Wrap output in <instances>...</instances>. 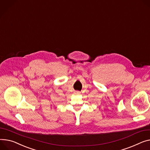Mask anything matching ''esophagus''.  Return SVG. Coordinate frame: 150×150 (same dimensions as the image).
<instances>
[{"instance_id":"obj_1","label":"esophagus","mask_w":150,"mask_h":150,"mask_svg":"<svg viewBox=\"0 0 150 150\" xmlns=\"http://www.w3.org/2000/svg\"><path fill=\"white\" fill-rule=\"evenodd\" d=\"M75 94H79V92H78V91H76V93H75Z\"/></svg>"}]
</instances>
